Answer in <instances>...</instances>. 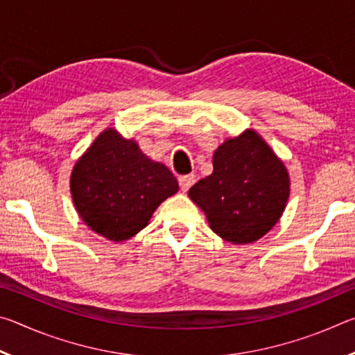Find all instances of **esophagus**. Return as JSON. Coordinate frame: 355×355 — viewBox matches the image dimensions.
<instances>
[{
    "label": "esophagus",
    "instance_id": "34e87169",
    "mask_svg": "<svg viewBox=\"0 0 355 355\" xmlns=\"http://www.w3.org/2000/svg\"><path fill=\"white\" fill-rule=\"evenodd\" d=\"M178 182H180V188H182L183 192H186L189 191L191 186L196 183V175H192V173H189V175H182L178 178Z\"/></svg>",
    "mask_w": 355,
    "mask_h": 355
}]
</instances>
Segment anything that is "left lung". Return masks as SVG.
I'll use <instances>...</instances> for the list:
<instances>
[{
  "mask_svg": "<svg viewBox=\"0 0 355 355\" xmlns=\"http://www.w3.org/2000/svg\"><path fill=\"white\" fill-rule=\"evenodd\" d=\"M211 175L189 189L216 235L232 244L258 241L280 220L290 197L284 161L255 130L228 137L213 155Z\"/></svg>",
  "mask_w": 355,
  "mask_h": 355,
  "instance_id": "1",
  "label": "left lung"
}]
</instances>
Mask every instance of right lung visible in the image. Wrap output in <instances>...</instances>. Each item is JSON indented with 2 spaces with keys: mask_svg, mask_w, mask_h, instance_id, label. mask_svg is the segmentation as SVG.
<instances>
[{
  "mask_svg": "<svg viewBox=\"0 0 355 355\" xmlns=\"http://www.w3.org/2000/svg\"><path fill=\"white\" fill-rule=\"evenodd\" d=\"M178 191L169 167L150 159L135 139L116 128L95 137L70 175V192L81 220L114 243L137 235L155 209Z\"/></svg>",
  "mask_w": 355,
  "mask_h": 355,
  "instance_id": "right-lung-1",
  "label": "right lung"
}]
</instances>
